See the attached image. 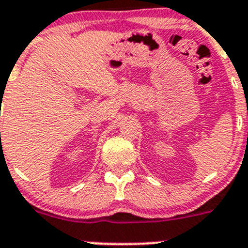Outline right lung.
Returning a JSON list of instances; mask_svg holds the SVG:
<instances>
[{
  "instance_id": "obj_1",
  "label": "right lung",
  "mask_w": 248,
  "mask_h": 248,
  "mask_svg": "<svg viewBox=\"0 0 248 248\" xmlns=\"http://www.w3.org/2000/svg\"><path fill=\"white\" fill-rule=\"evenodd\" d=\"M1 144H2V143H1Z\"/></svg>"
}]
</instances>
